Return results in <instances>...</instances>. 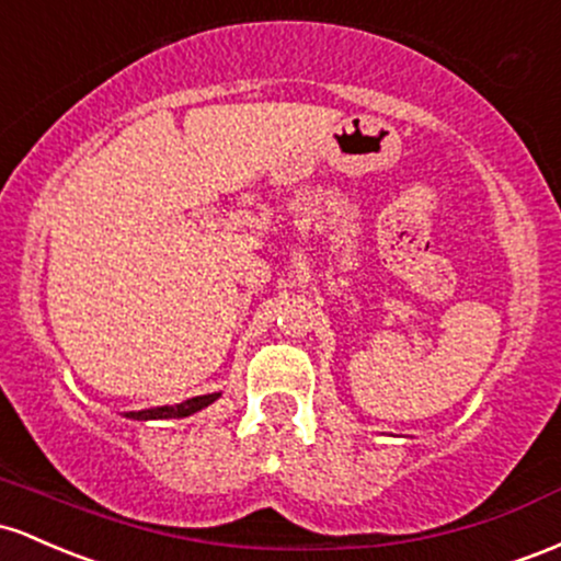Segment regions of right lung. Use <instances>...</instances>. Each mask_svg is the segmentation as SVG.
<instances>
[{
	"label": "right lung",
	"instance_id": "1",
	"mask_svg": "<svg viewBox=\"0 0 561 561\" xmlns=\"http://www.w3.org/2000/svg\"><path fill=\"white\" fill-rule=\"evenodd\" d=\"M219 398V392L214 394H198V398H191L185 402H178V405H161V408H145V411H129L124 413L127 419H135V421H156V419H185V416H193V413H198L201 408L211 405L214 400Z\"/></svg>",
	"mask_w": 561,
	"mask_h": 561
}]
</instances>
